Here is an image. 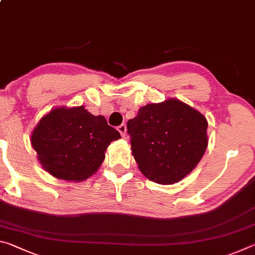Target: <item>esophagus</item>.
I'll list each match as a JSON object with an SVG mask.
<instances>
[{
  "mask_svg": "<svg viewBox=\"0 0 255 255\" xmlns=\"http://www.w3.org/2000/svg\"><path fill=\"white\" fill-rule=\"evenodd\" d=\"M118 131L121 133V135L124 137L125 136V133H127V125L121 124L120 127H118Z\"/></svg>",
  "mask_w": 255,
  "mask_h": 255,
  "instance_id": "34e87169",
  "label": "esophagus"
}]
</instances>
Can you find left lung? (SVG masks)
<instances>
[{"mask_svg": "<svg viewBox=\"0 0 255 255\" xmlns=\"http://www.w3.org/2000/svg\"><path fill=\"white\" fill-rule=\"evenodd\" d=\"M207 127L202 113L176 98L142 106L128 122L140 171L160 185L180 181L206 151Z\"/></svg>", "mask_w": 255, "mask_h": 255, "instance_id": "1", "label": "left lung"}]
</instances>
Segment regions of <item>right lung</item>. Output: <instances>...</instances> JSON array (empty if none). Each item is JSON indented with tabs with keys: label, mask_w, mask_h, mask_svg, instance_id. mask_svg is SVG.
Wrapping results in <instances>:
<instances>
[{
	"label": "right lung",
	"mask_w": 255,
	"mask_h": 255,
	"mask_svg": "<svg viewBox=\"0 0 255 255\" xmlns=\"http://www.w3.org/2000/svg\"><path fill=\"white\" fill-rule=\"evenodd\" d=\"M120 133L103 115L78 107H57L39 121L31 145L44 170L58 179L84 181L105 159V151Z\"/></svg>",
	"instance_id": "right-lung-1"
}]
</instances>
